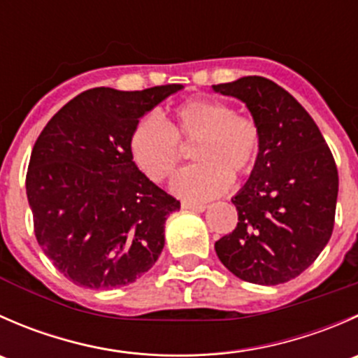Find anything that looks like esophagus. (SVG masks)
<instances>
[{"label": "esophagus", "mask_w": 358, "mask_h": 358, "mask_svg": "<svg viewBox=\"0 0 358 358\" xmlns=\"http://www.w3.org/2000/svg\"><path fill=\"white\" fill-rule=\"evenodd\" d=\"M182 209H190V211H199L202 213L206 209V204H196V202H182Z\"/></svg>", "instance_id": "obj_1"}]
</instances>
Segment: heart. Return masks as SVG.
I'll return each instance as SVG.
<instances>
[{
	"label": "heart",
	"mask_w": 358,
	"mask_h": 358,
	"mask_svg": "<svg viewBox=\"0 0 358 358\" xmlns=\"http://www.w3.org/2000/svg\"><path fill=\"white\" fill-rule=\"evenodd\" d=\"M180 143H194L197 161L173 180V190L189 201H208L248 176L258 161L262 129L249 114L234 112L222 100L197 96L175 107L171 121L149 112L129 135V154L152 182H164L182 161Z\"/></svg>",
	"instance_id": "b5f03b06"
}]
</instances>
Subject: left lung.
Here are the masks:
<instances>
[{"label":"left lung","instance_id":"obj_1","mask_svg":"<svg viewBox=\"0 0 358 358\" xmlns=\"http://www.w3.org/2000/svg\"><path fill=\"white\" fill-rule=\"evenodd\" d=\"M213 88L243 100L262 129L255 169L232 199L239 222L216 241L215 251L246 282H287L315 262L333 234V152L301 103L270 79L246 76Z\"/></svg>","mask_w":358,"mask_h":358}]
</instances>
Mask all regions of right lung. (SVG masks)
Returning a JSON list of instances; mask_svg holds the SVG:
<instances>
[{
    "mask_svg": "<svg viewBox=\"0 0 358 358\" xmlns=\"http://www.w3.org/2000/svg\"><path fill=\"white\" fill-rule=\"evenodd\" d=\"M182 88L86 90L39 133L25 176L36 239L78 286H126L157 262L180 201L136 168L128 143L136 121Z\"/></svg>",
    "mask_w": 358,
    "mask_h": 358,
    "instance_id": "obj_1",
    "label": "right lung"
}]
</instances>
